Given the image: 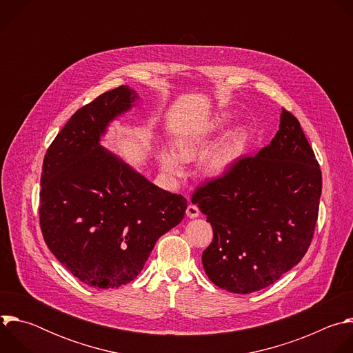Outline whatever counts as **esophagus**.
Wrapping results in <instances>:
<instances>
[{
    "label": "esophagus",
    "instance_id": "esophagus-1",
    "mask_svg": "<svg viewBox=\"0 0 353 353\" xmlns=\"http://www.w3.org/2000/svg\"><path fill=\"white\" fill-rule=\"evenodd\" d=\"M185 215H187L188 218H191V219L198 218V215H199V210H198V207H195V205L190 204V205L187 207V210H185Z\"/></svg>",
    "mask_w": 353,
    "mask_h": 353
}]
</instances>
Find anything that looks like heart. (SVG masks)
Returning <instances> with one entry per match:
<instances>
[{
	"label": "heart",
	"instance_id": "1",
	"mask_svg": "<svg viewBox=\"0 0 353 353\" xmlns=\"http://www.w3.org/2000/svg\"><path fill=\"white\" fill-rule=\"evenodd\" d=\"M232 123V114L221 112L208 120L199 123L188 132L176 139L177 154L170 148L159 149V163L162 170L170 177H181L184 174V162L203 157L215 143V141L228 130ZM247 146V130L243 124L233 127L221 142L204 159L203 169L210 177H221L226 174L244 155Z\"/></svg>",
	"mask_w": 353,
	"mask_h": 353
}]
</instances>
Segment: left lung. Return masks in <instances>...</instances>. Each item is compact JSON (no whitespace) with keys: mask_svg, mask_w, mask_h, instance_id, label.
<instances>
[{"mask_svg":"<svg viewBox=\"0 0 353 353\" xmlns=\"http://www.w3.org/2000/svg\"><path fill=\"white\" fill-rule=\"evenodd\" d=\"M320 196L321 170L313 149L297 119L282 109L270 145L191 198L214 230L203 253L211 282L253 293L278 281L305 257Z\"/></svg>","mask_w":353,"mask_h":353,"instance_id":"obj_1","label":"left lung"}]
</instances>
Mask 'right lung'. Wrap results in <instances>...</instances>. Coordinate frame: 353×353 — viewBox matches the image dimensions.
I'll return each mask as SVG.
<instances>
[{
    "label": "right lung",
    "instance_id": "1",
    "mask_svg": "<svg viewBox=\"0 0 353 353\" xmlns=\"http://www.w3.org/2000/svg\"><path fill=\"white\" fill-rule=\"evenodd\" d=\"M138 99L128 85L100 94L72 114L43 161L44 241L75 278L99 289L135 279L157 240L187 210L183 195L150 183L102 143Z\"/></svg>",
    "mask_w": 353,
    "mask_h": 353
}]
</instances>
